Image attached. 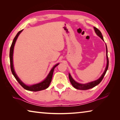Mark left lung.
<instances>
[{
	"mask_svg": "<svg viewBox=\"0 0 120 120\" xmlns=\"http://www.w3.org/2000/svg\"><path fill=\"white\" fill-rule=\"evenodd\" d=\"M94 30L95 33H96V34L98 35L99 38H101V39H102L103 41H104V39H103V37L102 36V34H101V31L97 28L96 27H94ZM106 59H107V64H106V67L105 68V69L104 72H103V74H102V75L101 76L100 78L96 80H95L94 82H88L87 83V84H80V83H78L76 82V81L74 80V79L72 78V77L71 76V75L70 74H69V78L70 82H71V84L73 86V87L74 88H76L77 89H79V90H87V89H90L92 88H93V87H95L96 86H97V85H98L99 83H100L101 80H103V78L105 76V74L107 71V69H108V67H109V59H108V56H107V46L106 45Z\"/></svg>",
	"mask_w": 120,
	"mask_h": 120,
	"instance_id": "1",
	"label": "left lung"
}]
</instances>
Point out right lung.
I'll return each instance as SVG.
<instances>
[{"instance_id":"obj_1","label":"right lung","mask_w":120,"mask_h":120,"mask_svg":"<svg viewBox=\"0 0 120 120\" xmlns=\"http://www.w3.org/2000/svg\"><path fill=\"white\" fill-rule=\"evenodd\" d=\"M22 31H23V30L18 32L17 35H16L15 38H14L13 41V42H12V44H11V49H10L9 58H10V64H11V72H12V74H13V75H14V76L15 77L16 79L17 80L18 82H19V84L21 85L24 89H26V90H30V91H33V92H38V91L44 90V89H45L47 88H48L49 86L50 83H51V82L52 76H53V73L54 68H55V67H56L59 64H56L55 66H54L52 68V69L51 70V71L49 72V74H48V76L46 77V78L43 81H42V82L38 83V84H36L31 85V86H28V85H26L24 84V83L22 82V81L20 80V79L19 78V77L17 76V75H16L15 70H14V66H13V59L14 45H15V42L16 41V40H17L18 36H19L20 33H21Z\"/></svg>"}]
</instances>
